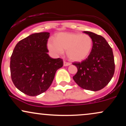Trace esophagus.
<instances>
[{
    "label": "esophagus",
    "instance_id": "34e87169",
    "mask_svg": "<svg viewBox=\"0 0 126 126\" xmlns=\"http://www.w3.org/2000/svg\"><path fill=\"white\" fill-rule=\"evenodd\" d=\"M63 64H64V66H68L70 64V63H69V62H64Z\"/></svg>",
    "mask_w": 126,
    "mask_h": 126
}]
</instances>
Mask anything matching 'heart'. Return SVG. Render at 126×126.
<instances>
[{
	"label": "heart",
	"mask_w": 126,
	"mask_h": 126,
	"mask_svg": "<svg viewBox=\"0 0 126 126\" xmlns=\"http://www.w3.org/2000/svg\"><path fill=\"white\" fill-rule=\"evenodd\" d=\"M48 48L54 54H62L66 51L67 57L73 62L84 60L90 54L93 40L89 35L80 33L60 32L55 40H49Z\"/></svg>",
	"instance_id": "1"
}]
</instances>
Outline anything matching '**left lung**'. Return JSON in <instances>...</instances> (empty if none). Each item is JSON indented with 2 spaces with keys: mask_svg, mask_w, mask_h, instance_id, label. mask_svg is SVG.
Listing matches in <instances>:
<instances>
[{
  "mask_svg": "<svg viewBox=\"0 0 126 126\" xmlns=\"http://www.w3.org/2000/svg\"><path fill=\"white\" fill-rule=\"evenodd\" d=\"M93 40L90 54L85 60L75 62L78 68L73 80L83 89L97 91L110 82L115 71L112 50L102 36L89 31H83Z\"/></svg>",
  "mask_w": 126,
  "mask_h": 126,
  "instance_id": "obj_1",
  "label": "left lung"
}]
</instances>
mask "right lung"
Masks as SVG:
<instances>
[{
	"label": "right lung",
	"mask_w": 126,
	"mask_h": 126,
	"mask_svg": "<svg viewBox=\"0 0 126 126\" xmlns=\"http://www.w3.org/2000/svg\"><path fill=\"white\" fill-rule=\"evenodd\" d=\"M49 37L47 32L29 35L17 43L11 57L13 83L29 96H37L47 91L56 71L63 66L62 59H53L47 54Z\"/></svg>",
	"instance_id": "add662e5"
}]
</instances>
